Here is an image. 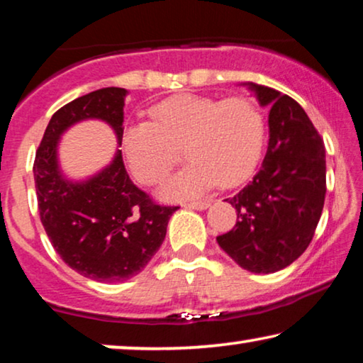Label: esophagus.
Wrapping results in <instances>:
<instances>
[{"label":"esophagus","mask_w":363,"mask_h":363,"mask_svg":"<svg viewBox=\"0 0 363 363\" xmlns=\"http://www.w3.org/2000/svg\"><path fill=\"white\" fill-rule=\"evenodd\" d=\"M209 201H194V203H188V204H185L186 208H190V209H196V211H203V209H206V208H209Z\"/></svg>","instance_id":"esophagus-1"}]
</instances>
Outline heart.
Segmentation results:
<instances>
[{
	"mask_svg": "<svg viewBox=\"0 0 363 363\" xmlns=\"http://www.w3.org/2000/svg\"><path fill=\"white\" fill-rule=\"evenodd\" d=\"M264 116L249 98L219 101L178 94L150 109V123L125 128L123 150L129 170L143 185L164 182L183 149L188 165L160 188L164 199H186L219 183L233 188L254 172L264 145Z\"/></svg>",
	"mask_w": 363,
	"mask_h": 363,
	"instance_id": "obj_1",
	"label": "heart"
}]
</instances>
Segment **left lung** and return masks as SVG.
<instances>
[{"label":"left lung","instance_id":"8db88e82","mask_svg":"<svg viewBox=\"0 0 363 363\" xmlns=\"http://www.w3.org/2000/svg\"><path fill=\"white\" fill-rule=\"evenodd\" d=\"M270 106V139L259 172L235 196V228L218 235L220 249L252 273L293 264L311 242L325 196V149L304 109L273 88L240 83Z\"/></svg>","mask_w":363,"mask_h":363}]
</instances>
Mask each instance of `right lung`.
<instances>
[{
    "label": "right lung",
    "instance_id": "obj_1",
    "mask_svg": "<svg viewBox=\"0 0 363 363\" xmlns=\"http://www.w3.org/2000/svg\"><path fill=\"white\" fill-rule=\"evenodd\" d=\"M128 94L124 88L108 86L60 108L47 124L34 162L40 220L55 252L70 269L103 283L124 281L143 272L160 249L177 211L152 203L125 172L119 147ZM90 118L106 122L118 147L108 166L75 181L60 167V139Z\"/></svg>",
    "mask_w": 363,
    "mask_h": 363
}]
</instances>
